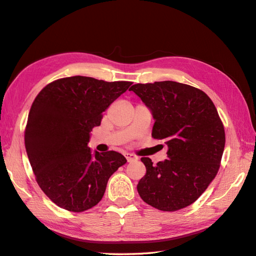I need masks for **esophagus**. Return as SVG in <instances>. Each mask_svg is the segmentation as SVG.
<instances>
[{"label":"esophagus","mask_w":256,"mask_h":256,"mask_svg":"<svg viewBox=\"0 0 256 256\" xmlns=\"http://www.w3.org/2000/svg\"><path fill=\"white\" fill-rule=\"evenodd\" d=\"M126 160H128V162H132V161H135V160H137L136 156H135L134 154H126Z\"/></svg>","instance_id":"esophagus-1"}]
</instances>
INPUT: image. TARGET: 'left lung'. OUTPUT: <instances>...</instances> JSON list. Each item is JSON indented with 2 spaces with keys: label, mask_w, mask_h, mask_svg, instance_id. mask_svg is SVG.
Returning a JSON list of instances; mask_svg holds the SVG:
<instances>
[{
  "label": "left lung",
  "mask_w": 256,
  "mask_h": 256,
  "mask_svg": "<svg viewBox=\"0 0 256 256\" xmlns=\"http://www.w3.org/2000/svg\"><path fill=\"white\" fill-rule=\"evenodd\" d=\"M152 111V136L168 145V159L154 164L142 158L146 175L137 185L140 198L161 211L190 206L218 172L225 130L204 92L174 81L134 84L130 88Z\"/></svg>",
  "instance_id": "obj_1"
}]
</instances>
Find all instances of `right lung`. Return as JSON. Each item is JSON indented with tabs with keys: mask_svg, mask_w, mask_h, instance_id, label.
Returning <instances> with one entry per match:
<instances>
[{
	"mask_svg": "<svg viewBox=\"0 0 256 256\" xmlns=\"http://www.w3.org/2000/svg\"><path fill=\"white\" fill-rule=\"evenodd\" d=\"M130 84L76 76L48 84L36 97L24 130L26 152L38 186L58 206L70 212L95 206L110 176L126 163L114 150L92 154L88 142L104 111Z\"/></svg>",
	"mask_w": 256,
	"mask_h": 256,
	"instance_id": "add662e5",
	"label": "right lung"
}]
</instances>
